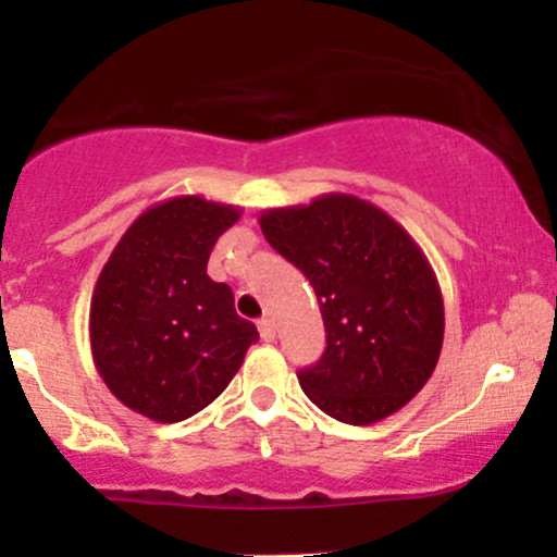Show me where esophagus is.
<instances>
[{
	"instance_id": "obj_1",
	"label": "esophagus",
	"mask_w": 557,
	"mask_h": 557,
	"mask_svg": "<svg viewBox=\"0 0 557 557\" xmlns=\"http://www.w3.org/2000/svg\"><path fill=\"white\" fill-rule=\"evenodd\" d=\"M259 335H261V341H267V343H272L274 337H277V327H274V319H270V317H264L259 322Z\"/></svg>"
}]
</instances>
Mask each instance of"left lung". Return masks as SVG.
Returning a JSON list of instances; mask_svg holds the SVG:
<instances>
[{
    "mask_svg": "<svg viewBox=\"0 0 557 557\" xmlns=\"http://www.w3.org/2000/svg\"><path fill=\"white\" fill-rule=\"evenodd\" d=\"M259 225L322 309L327 348L298 372L309 400L356 426L400 411L432 376L445 335L443 290L419 243L350 194L267 209Z\"/></svg>",
    "mask_w": 557,
    "mask_h": 557,
    "instance_id": "left-lung-1",
    "label": "left lung"
}]
</instances>
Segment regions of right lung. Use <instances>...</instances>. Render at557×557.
I'll return each mask as SVG.
<instances>
[{
	"label": "right lung",
	"instance_id": "obj_1",
	"mask_svg": "<svg viewBox=\"0 0 557 557\" xmlns=\"http://www.w3.org/2000/svg\"><path fill=\"white\" fill-rule=\"evenodd\" d=\"M240 207L175 196L136 216L96 280L91 356L104 385L140 417L175 424L230 385L259 341L207 261Z\"/></svg>",
	"mask_w": 557,
	"mask_h": 557
}]
</instances>
